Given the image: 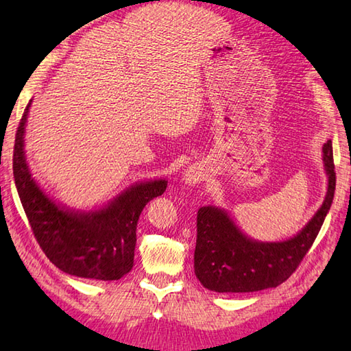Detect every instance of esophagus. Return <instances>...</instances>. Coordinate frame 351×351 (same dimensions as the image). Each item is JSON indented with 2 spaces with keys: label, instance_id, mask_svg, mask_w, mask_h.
Listing matches in <instances>:
<instances>
[{
  "label": "esophagus",
  "instance_id": "esophagus-1",
  "mask_svg": "<svg viewBox=\"0 0 351 351\" xmlns=\"http://www.w3.org/2000/svg\"><path fill=\"white\" fill-rule=\"evenodd\" d=\"M206 171L197 166V164H193L187 170L184 171V182L187 185H196L202 181H206Z\"/></svg>",
  "mask_w": 351,
  "mask_h": 351
}]
</instances>
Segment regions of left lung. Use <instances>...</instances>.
I'll return each instance as SVG.
<instances>
[{
    "mask_svg": "<svg viewBox=\"0 0 351 351\" xmlns=\"http://www.w3.org/2000/svg\"><path fill=\"white\" fill-rule=\"evenodd\" d=\"M327 193L322 208L299 234L287 241L264 243L244 235L225 210L202 206L197 211L195 273L215 293H253L276 288L300 265L323 226L337 185L332 141L323 146Z\"/></svg>",
    "mask_w": 351,
    "mask_h": 351,
    "instance_id": "8db88e82",
    "label": "left lung"
}]
</instances>
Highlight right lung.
I'll use <instances>...</instances> for the list:
<instances>
[{"label": "right lung", "mask_w": 351, "mask_h": 351, "mask_svg": "<svg viewBox=\"0 0 351 351\" xmlns=\"http://www.w3.org/2000/svg\"><path fill=\"white\" fill-rule=\"evenodd\" d=\"M22 114L13 149V176L27 219L45 255L62 271L86 279L117 280L131 271L137 221L147 202L161 196L166 180L137 182L101 210L75 211L45 195L28 169Z\"/></svg>", "instance_id": "right-lung-1"}]
</instances>
